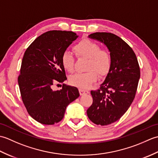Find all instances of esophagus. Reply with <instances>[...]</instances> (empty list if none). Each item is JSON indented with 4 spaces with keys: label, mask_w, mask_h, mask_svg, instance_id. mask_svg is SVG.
<instances>
[{
    "label": "esophagus",
    "mask_w": 158,
    "mask_h": 158,
    "mask_svg": "<svg viewBox=\"0 0 158 158\" xmlns=\"http://www.w3.org/2000/svg\"><path fill=\"white\" fill-rule=\"evenodd\" d=\"M79 93H80V95H84L86 94H88L89 91L88 90H85V89H79Z\"/></svg>",
    "instance_id": "1"
}]
</instances>
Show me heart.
<instances>
[{"mask_svg": "<svg viewBox=\"0 0 158 158\" xmlns=\"http://www.w3.org/2000/svg\"><path fill=\"white\" fill-rule=\"evenodd\" d=\"M74 50L79 57L89 58L87 66L88 72L78 73L70 77V84L81 89H87L94 83L97 79L96 72L104 76L109 71L111 66V56L106 50H101L100 46L96 43L84 39L74 47ZM62 64L63 68L71 73L75 66V57L69 51L62 53Z\"/></svg>", "mask_w": 158, "mask_h": 158, "instance_id": "b5f03b06", "label": "heart"}]
</instances>
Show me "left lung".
I'll return each mask as SVG.
<instances>
[{
  "instance_id": "1",
  "label": "left lung",
  "mask_w": 158,
  "mask_h": 158,
  "mask_svg": "<svg viewBox=\"0 0 158 158\" xmlns=\"http://www.w3.org/2000/svg\"><path fill=\"white\" fill-rule=\"evenodd\" d=\"M88 37L106 45L111 56V66L100 88L91 91L93 103L87 110L89 119L106 126L119 119L135 99L140 79V68L132 49L109 32H95Z\"/></svg>"
}]
</instances>
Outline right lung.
<instances>
[{
  "label": "right lung",
  "instance_id": "right-lung-1",
  "mask_svg": "<svg viewBox=\"0 0 158 158\" xmlns=\"http://www.w3.org/2000/svg\"><path fill=\"white\" fill-rule=\"evenodd\" d=\"M72 31H51L33 41L22 60L18 84L22 101L36 122L53 125L64 117L66 106L79 96L76 87L63 84L53 91V85L66 79L62 56L78 38Z\"/></svg>",
  "mask_w": 158,
  "mask_h": 158
}]
</instances>
